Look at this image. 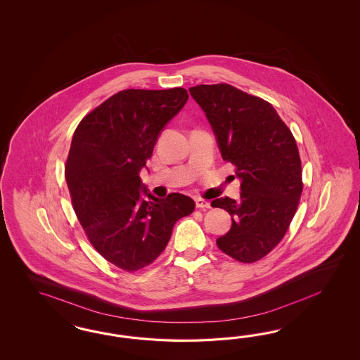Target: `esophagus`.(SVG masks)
<instances>
[{
    "label": "esophagus",
    "instance_id": "esophagus-1",
    "mask_svg": "<svg viewBox=\"0 0 360 360\" xmlns=\"http://www.w3.org/2000/svg\"><path fill=\"white\" fill-rule=\"evenodd\" d=\"M195 206L198 208H210L211 207V203L208 200H205L202 198H196Z\"/></svg>",
    "mask_w": 360,
    "mask_h": 360
}]
</instances>
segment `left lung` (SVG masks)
<instances>
[{
	"label": "left lung",
	"instance_id": "obj_1",
	"mask_svg": "<svg viewBox=\"0 0 360 360\" xmlns=\"http://www.w3.org/2000/svg\"><path fill=\"white\" fill-rule=\"evenodd\" d=\"M188 91L205 112L223 160L236 166L240 179V200L226 196L211 202L232 218L217 244L238 262H257L283 239L302 193L295 137L262 98L229 84Z\"/></svg>",
	"mask_w": 360,
	"mask_h": 360
}]
</instances>
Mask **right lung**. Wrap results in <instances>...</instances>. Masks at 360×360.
I'll use <instances>...</instances> for the list:
<instances>
[{
  "label": "right lung",
  "instance_id": "1",
  "mask_svg": "<svg viewBox=\"0 0 360 360\" xmlns=\"http://www.w3.org/2000/svg\"><path fill=\"white\" fill-rule=\"evenodd\" d=\"M185 88L125 89L80 121L65 164L77 219L95 250L127 272L152 264L175 221L190 215V196L157 198L140 172L167 122L185 107Z\"/></svg>",
  "mask_w": 360,
  "mask_h": 360
}]
</instances>
